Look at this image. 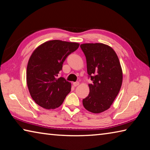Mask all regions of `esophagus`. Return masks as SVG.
Returning a JSON list of instances; mask_svg holds the SVG:
<instances>
[{
  "mask_svg": "<svg viewBox=\"0 0 150 150\" xmlns=\"http://www.w3.org/2000/svg\"><path fill=\"white\" fill-rule=\"evenodd\" d=\"M79 83L78 82V81H77V82H74V83H73V86L74 87H76V86H77V85H79Z\"/></svg>",
  "mask_w": 150,
  "mask_h": 150,
  "instance_id": "obj_1",
  "label": "esophagus"
}]
</instances>
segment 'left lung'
<instances>
[{
	"instance_id": "8db88e82",
	"label": "left lung",
	"mask_w": 150,
	"mask_h": 150,
	"mask_svg": "<svg viewBox=\"0 0 150 150\" xmlns=\"http://www.w3.org/2000/svg\"><path fill=\"white\" fill-rule=\"evenodd\" d=\"M87 61L89 94L83 99L87 111L99 113L112 105L122 84L123 73L118 57L111 47L103 43L81 45Z\"/></svg>"
}]
</instances>
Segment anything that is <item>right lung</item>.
Masks as SVG:
<instances>
[{
    "mask_svg": "<svg viewBox=\"0 0 150 150\" xmlns=\"http://www.w3.org/2000/svg\"><path fill=\"white\" fill-rule=\"evenodd\" d=\"M79 46L77 42L53 40L33 51L27 64V83L30 96L39 106L53 109L63 103L71 84L58 75L67 56Z\"/></svg>",
    "mask_w": 150,
    "mask_h": 150,
    "instance_id": "obj_1",
    "label": "right lung"
}]
</instances>
